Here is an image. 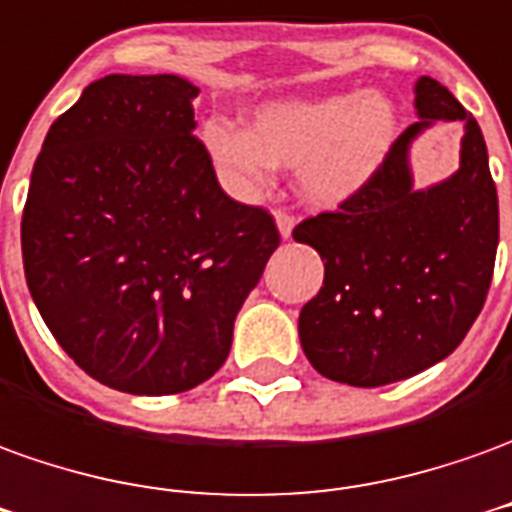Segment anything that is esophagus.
<instances>
[{
	"instance_id": "esophagus-1",
	"label": "esophagus",
	"mask_w": 512,
	"mask_h": 512,
	"mask_svg": "<svg viewBox=\"0 0 512 512\" xmlns=\"http://www.w3.org/2000/svg\"><path fill=\"white\" fill-rule=\"evenodd\" d=\"M274 221H277V230H280L282 238H291L293 224H296V219H293L291 213H285V210H277V213H274Z\"/></svg>"
}]
</instances>
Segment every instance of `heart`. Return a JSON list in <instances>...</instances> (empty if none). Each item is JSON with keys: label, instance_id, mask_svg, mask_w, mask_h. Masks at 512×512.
Here are the masks:
<instances>
[{"label": "heart", "instance_id": "obj_1", "mask_svg": "<svg viewBox=\"0 0 512 512\" xmlns=\"http://www.w3.org/2000/svg\"><path fill=\"white\" fill-rule=\"evenodd\" d=\"M399 130L396 105L380 91L285 96L255 107L249 130L210 119L202 141L238 191H257L274 166L296 169L299 191L335 207L366 188Z\"/></svg>", "mask_w": 512, "mask_h": 512}]
</instances>
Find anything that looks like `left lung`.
<instances>
[{
    "mask_svg": "<svg viewBox=\"0 0 512 512\" xmlns=\"http://www.w3.org/2000/svg\"><path fill=\"white\" fill-rule=\"evenodd\" d=\"M410 124L366 188L305 219L293 241L324 260V285L299 313V341L321 377L380 388L455 352L480 316L499 244V199L480 124L449 88L416 82ZM438 120H463L461 169L416 189L409 146Z\"/></svg>",
    "mask_w": 512,
    "mask_h": 512,
    "instance_id": "obj_1",
    "label": "left lung"
}]
</instances>
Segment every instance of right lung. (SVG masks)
<instances>
[{
	"label": "right lung",
	"instance_id": "right-lung-1",
	"mask_svg": "<svg viewBox=\"0 0 512 512\" xmlns=\"http://www.w3.org/2000/svg\"><path fill=\"white\" fill-rule=\"evenodd\" d=\"M199 88L107 74L49 127L21 216L32 302L107 388L166 396L210 380L280 246L263 207L221 191L194 135Z\"/></svg>",
	"mask_w": 512,
	"mask_h": 512
}]
</instances>
